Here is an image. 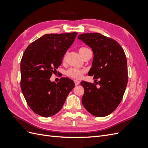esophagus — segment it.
Masks as SVG:
<instances>
[{
	"mask_svg": "<svg viewBox=\"0 0 148 148\" xmlns=\"http://www.w3.org/2000/svg\"><path fill=\"white\" fill-rule=\"evenodd\" d=\"M79 81H78V80H75V85L76 86H77V85H78L79 84Z\"/></svg>",
	"mask_w": 148,
	"mask_h": 148,
	"instance_id": "34e87169",
	"label": "esophagus"
}]
</instances>
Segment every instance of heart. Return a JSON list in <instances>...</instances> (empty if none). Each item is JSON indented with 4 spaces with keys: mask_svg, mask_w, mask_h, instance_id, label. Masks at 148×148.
Instances as JSON below:
<instances>
[{
    "mask_svg": "<svg viewBox=\"0 0 148 148\" xmlns=\"http://www.w3.org/2000/svg\"><path fill=\"white\" fill-rule=\"evenodd\" d=\"M89 50V49L87 47H82L79 49V52L80 53V55L82 56L85 52ZM83 71H84L82 70H79V69H76V68H72V69H70L68 70V71H67V73H68V75L69 76H70V77H73V78H80L82 77Z\"/></svg>",
    "mask_w": 148,
    "mask_h": 148,
    "instance_id": "obj_1",
    "label": "heart"
}]
</instances>
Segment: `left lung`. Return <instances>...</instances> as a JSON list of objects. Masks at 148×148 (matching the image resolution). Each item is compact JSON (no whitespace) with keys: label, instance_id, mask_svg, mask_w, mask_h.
<instances>
[{"label":"left lung","instance_id":"1","mask_svg":"<svg viewBox=\"0 0 148 148\" xmlns=\"http://www.w3.org/2000/svg\"><path fill=\"white\" fill-rule=\"evenodd\" d=\"M78 38L90 47L94 53L88 75L99 79L97 82L99 88L97 84L81 82L84 89L82 104L92 115L106 117L119 106L125 91L128 83L126 56L117 41L100 33H84Z\"/></svg>","mask_w":148,"mask_h":148}]
</instances>
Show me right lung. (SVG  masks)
Segmentation results:
<instances>
[{
    "label": "right lung",
    "instance_id": "1",
    "mask_svg": "<svg viewBox=\"0 0 148 148\" xmlns=\"http://www.w3.org/2000/svg\"><path fill=\"white\" fill-rule=\"evenodd\" d=\"M78 33L46 34L26 49L21 60V88L28 105L44 117L61 110L75 86L73 81L62 78L57 83L50 78L57 71Z\"/></svg>",
    "mask_w": 148,
    "mask_h": 148
}]
</instances>
